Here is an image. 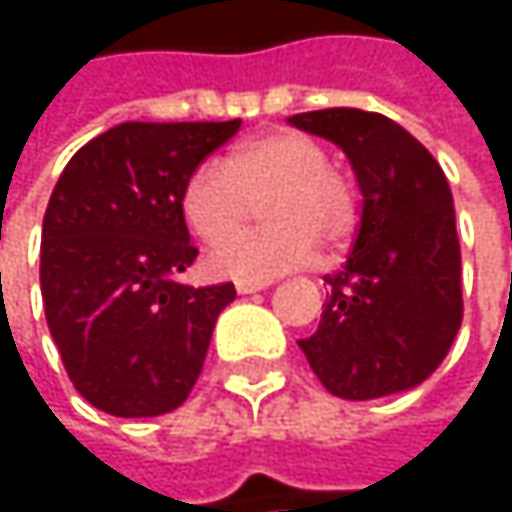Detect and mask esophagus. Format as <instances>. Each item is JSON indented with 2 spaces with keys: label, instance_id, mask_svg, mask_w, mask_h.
Instances as JSON below:
<instances>
[{
  "label": "esophagus",
  "instance_id": "obj_1",
  "mask_svg": "<svg viewBox=\"0 0 512 512\" xmlns=\"http://www.w3.org/2000/svg\"><path fill=\"white\" fill-rule=\"evenodd\" d=\"M269 281H237V293L240 296H249V293H257V290H266Z\"/></svg>",
  "mask_w": 512,
  "mask_h": 512
}]
</instances>
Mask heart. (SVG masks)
<instances>
[{
    "label": "heart",
    "mask_w": 512,
    "mask_h": 512,
    "mask_svg": "<svg viewBox=\"0 0 512 512\" xmlns=\"http://www.w3.org/2000/svg\"><path fill=\"white\" fill-rule=\"evenodd\" d=\"M264 198L263 229L233 236ZM183 219L210 246L222 244L210 272L240 281H269L305 266L317 255L341 249L358 219L356 183L329 162L320 139L299 130H272L243 142L222 162H201L183 183Z\"/></svg>",
    "instance_id": "1"
}]
</instances>
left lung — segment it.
Wrapping results in <instances>:
<instances>
[{
	"label": "left lung",
	"instance_id": "1",
	"mask_svg": "<svg viewBox=\"0 0 512 512\" xmlns=\"http://www.w3.org/2000/svg\"><path fill=\"white\" fill-rule=\"evenodd\" d=\"M287 121L335 142L361 189L356 246L341 272L326 275L320 326L299 347L335 397L409 391L442 364L462 323L448 177L415 136L379 112L320 109Z\"/></svg>",
	"mask_w": 512,
	"mask_h": 512
}]
</instances>
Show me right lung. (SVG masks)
I'll use <instances>...</instances> for the list:
<instances>
[{
  "label": "right lung",
  "instance_id": "add662e5",
  "mask_svg": "<svg viewBox=\"0 0 512 512\" xmlns=\"http://www.w3.org/2000/svg\"><path fill=\"white\" fill-rule=\"evenodd\" d=\"M237 121H127L79 148L61 171L41 234V296L73 388L115 418L177 409L234 284L177 281L198 249L180 195Z\"/></svg>",
  "mask_w": 512,
  "mask_h": 512
}]
</instances>
